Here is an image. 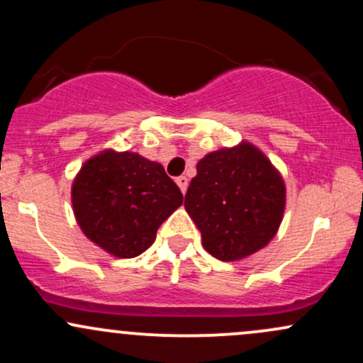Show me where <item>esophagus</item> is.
<instances>
[{"instance_id": "1", "label": "esophagus", "mask_w": 363, "mask_h": 363, "mask_svg": "<svg viewBox=\"0 0 363 363\" xmlns=\"http://www.w3.org/2000/svg\"><path fill=\"white\" fill-rule=\"evenodd\" d=\"M176 182H177V186L181 187L182 194H184L186 189H187V182H189V181H187V177H186V176H179V177L176 179Z\"/></svg>"}]
</instances>
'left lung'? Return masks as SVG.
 Masks as SVG:
<instances>
[{
    "label": "left lung",
    "mask_w": 363,
    "mask_h": 363,
    "mask_svg": "<svg viewBox=\"0 0 363 363\" xmlns=\"http://www.w3.org/2000/svg\"><path fill=\"white\" fill-rule=\"evenodd\" d=\"M196 170L184 206L203 247L220 261L242 259L264 247L285 210V184L272 162L244 141L208 153Z\"/></svg>",
    "instance_id": "1"
}]
</instances>
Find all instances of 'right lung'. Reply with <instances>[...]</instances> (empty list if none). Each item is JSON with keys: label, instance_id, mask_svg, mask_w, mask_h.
<instances>
[{"label": "right lung", "instance_id": "1", "mask_svg": "<svg viewBox=\"0 0 363 363\" xmlns=\"http://www.w3.org/2000/svg\"><path fill=\"white\" fill-rule=\"evenodd\" d=\"M72 201L77 222L91 242L116 257H136L182 205V193L157 162L106 150L83 164Z\"/></svg>", "mask_w": 363, "mask_h": 363}]
</instances>
